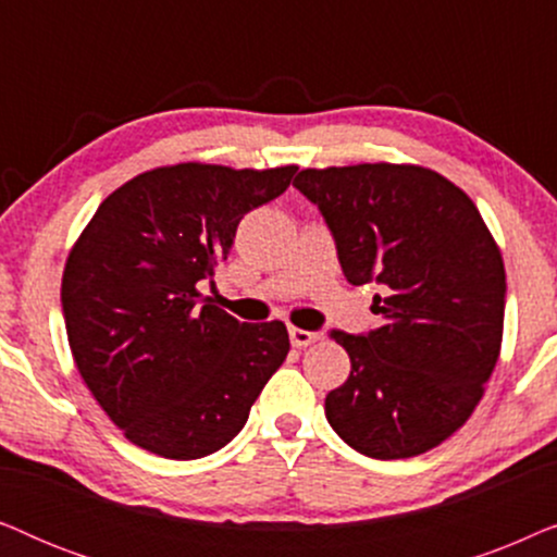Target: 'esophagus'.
I'll list each match as a JSON object with an SVG mask.
<instances>
[{"label": "esophagus", "mask_w": 557, "mask_h": 557, "mask_svg": "<svg viewBox=\"0 0 557 557\" xmlns=\"http://www.w3.org/2000/svg\"><path fill=\"white\" fill-rule=\"evenodd\" d=\"M288 337H292L294 347H309L319 339V332H309V330H299V326H288Z\"/></svg>", "instance_id": "34e87169"}]
</instances>
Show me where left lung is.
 I'll return each instance as SVG.
<instances>
[{
	"instance_id": "1",
	"label": "left lung",
	"mask_w": 557,
	"mask_h": 557,
	"mask_svg": "<svg viewBox=\"0 0 557 557\" xmlns=\"http://www.w3.org/2000/svg\"><path fill=\"white\" fill-rule=\"evenodd\" d=\"M349 284L375 281L368 334L332 332L349 377L324 400L339 438L372 459H410L461 429L497 364L505 263L471 197L418 164L301 170Z\"/></svg>"
}]
</instances>
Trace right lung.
<instances>
[{
  "label": "right lung",
  "instance_id": "add662e5",
  "mask_svg": "<svg viewBox=\"0 0 557 557\" xmlns=\"http://www.w3.org/2000/svg\"><path fill=\"white\" fill-rule=\"evenodd\" d=\"M299 166L182 162L136 174L98 205L65 261V332L83 383L124 436L200 459L238 436L288 355L284 322L240 324L197 304L246 212Z\"/></svg>",
  "mask_w": 557,
  "mask_h": 557
}]
</instances>
